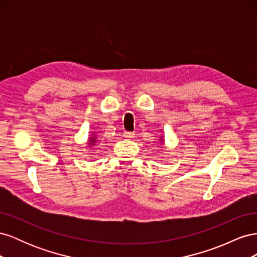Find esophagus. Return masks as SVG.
Listing matches in <instances>:
<instances>
[{"label": "esophagus", "mask_w": 257, "mask_h": 257, "mask_svg": "<svg viewBox=\"0 0 257 257\" xmlns=\"http://www.w3.org/2000/svg\"><path fill=\"white\" fill-rule=\"evenodd\" d=\"M134 133H132V132H124L123 133V136L125 137L126 139H131V138H133L134 137Z\"/></svg>", "instance_id": "esophagus-1"}]
</instances>
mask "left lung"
<instances>
[{"label":"left lung","instance_id":"1","mask_svg":"<svg viewBox=\"0 0 257 257\" xmlns=\"http://www.w3.org/2000/svg\"><path fill=\"white\" fill-rule=\"evenodd\" d=\"M161 142H163V139H161Z\"/></svg>","mask_w":257,"mask_h":257}]
</instances>
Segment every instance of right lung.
<instances>
[{"mask_svg":"<svg viewBox=\"0 0 257 257\" xmlns=\"http://www.w3.org/2000/svg\"><path fill=\"white\" fill-rule=\"evenodd\" d=\"M89 139V143H88V145L89 146H94L95 144H96V141H97V139H96V134L94 133V132H92V133H91V135H90V137L88 138Z\"/></svg>","mask_w":257,"mask_h":257,"instance_id":"obj_1","label":"right lung"}]
</instances>
